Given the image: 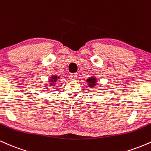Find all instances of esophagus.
I'll return each instance as SVG.
<instances>
[{"mask_svg":"<svg viewBox=\"0 0 151 151\" xmlns=\"http://www.w3.org/2000/svg\"><path fill=\"white\" fill-rule=\"evenodd\" d=\"M77 78V74H71L70 75V80H76Z\"/></svg>","mask_w":151,"mask_h":151,"instance_id":"obj_1","label":"esophagus"}]
</instances>
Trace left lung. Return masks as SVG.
<instances>
[{"mask_svg":"<svg viewBox=\"0 0 151 151\" xmlns=\"http://www.w3.org/2000/svg\"><path fill=\"white\" fill-rule=\"evenodd\" d=\"M86 81L88 82V84H89V87H93L94 86H96V79L95 77H89V79H87Z\"/></svg>","mask_w":151,"mask_h":151,"instance_id":"left-lung-1","label":"left lung"}]
</instances>
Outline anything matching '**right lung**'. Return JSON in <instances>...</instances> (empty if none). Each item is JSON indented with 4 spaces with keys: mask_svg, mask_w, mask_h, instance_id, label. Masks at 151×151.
Instances as JSON below:
<instances>
[{
    "mask_svg": "<svg viewBox=\"0 0 151 151\" xmlns=\"http://www.w3.org/2000/svg\"><path fill=\"white\" fill-rule=\"evenodd\" d=\"M58 79H60V77H58V76H53V75H52V77H50V85H55V83L57 82V81L58 80Z\"/></svg>",
    "mask_w": 151,
    "mask_h": 151,
    "instance_id": "obj_1",
    "label": "right lung"
}]
</instances>
